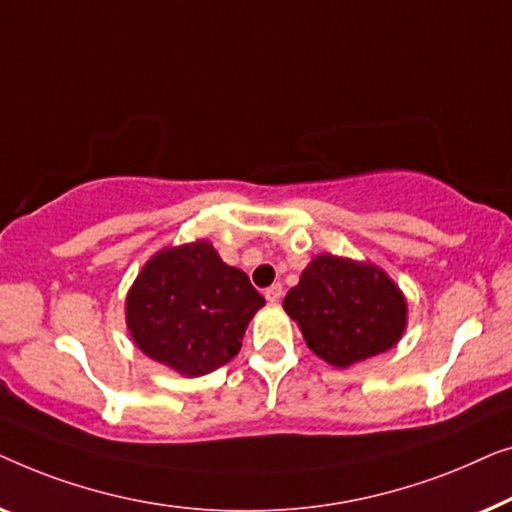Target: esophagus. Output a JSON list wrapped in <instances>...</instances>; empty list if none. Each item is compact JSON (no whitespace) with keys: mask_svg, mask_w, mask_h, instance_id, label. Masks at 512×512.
<instances>
[{"mask_svg":"<svg viewBox=\"0 0 512 512\" xmlns=\"http://www.w3.org/2000/svg\"><path fill=\"white\" fill-rule=\"evenodd\" d=\"M264 297H266V301H269V304H278V301L283 299V285L273 283L271 287H266Z\"/></svg>","mask_w":512,"mask_h":512,"instance_id":"1","label":"esophagus"}]
</instances>
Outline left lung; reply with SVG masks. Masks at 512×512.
Instances as JSON below:
<instances>
[{"instance_id": "1", "label": "left lung", "mask_w": 512, "mask_h": 512, "mask_svg": "<svg viewBox=\"0 0 512 512\" xmlns=\"http://www.w3.org/2000/svg\"><path fill=\"white\" fill-rule=\"evenodd\" d=\"M283 308L308 348L341 369L390 350L406 329V299L387 273L334 255L306 266Z\"/></svg>"}]
</instances>
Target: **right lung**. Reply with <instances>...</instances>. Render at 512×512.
Segmentation results:
<instances>
[{
	"label": "right lung",
	"instance_id": "obj_1",
	"mask_svg": "<svg viewBox=\"0 0 512 512\" xmlns=\"http://www.w3.org/2000/svg\"><path fill=\"white\" fill-rule=\"evenodd\" d=\"M264 306L246 273L227 266L211 243L162 250L127 297L134 343L183 376H204L239 355L241 338Z\"/></svg>",
	"mask_w": 512,
	"mask_h": 512
}]
</instances>
